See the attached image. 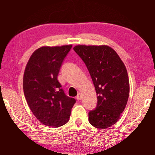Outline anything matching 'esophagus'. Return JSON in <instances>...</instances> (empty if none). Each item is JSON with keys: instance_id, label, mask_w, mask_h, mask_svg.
Wrapping results in <instances>:
<instances>
[{"instance_id": "1", "label": "esophagus", "mask_w": 155, "mask_h": 155, "mask_svg": "<svg viewBox=\"0 0 155 155\" xmlns=\"http://www.w3.org/2000/svg\"><path fill=\"white\" fill-rule=\"evenodd\" d=\"M81 98H82V96H81V94L78 93V95L77 96V99L78 100V101H80V100H81Z\"/></svg>"}]
</instances>
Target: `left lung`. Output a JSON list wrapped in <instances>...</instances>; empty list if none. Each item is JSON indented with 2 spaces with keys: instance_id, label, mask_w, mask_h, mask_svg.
Instances as JSON below:
<instances>
[{
  "instance_id": "1",
  "label": "left lung",
  "mask_w": 155,
  "mask_h": 155,
  "mask_svg": "<svg viewBox=\"0 0 155 155\" xmlns=\"http://www.w3.org/2000/svg\"><path fill=\"white\" fill-rule=\"evenodd\" d=\"M74 51L85 63L96 89L98 103L89 122L98 128L115 124L129 96V79L124 63L111 47L78 45Z\"/></svg>"
}]
</instances>
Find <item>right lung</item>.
I'll return each mask as SVG.
<instances>
[{"mask_svg":"<svg viewBox=\"0 0 155 155\" xmlns=\"http://www.w3.org/2000/svg\"><path fill=\"white\" fill-rule=\"evenodd\" d=\"M72 45L43 46L31 54L23 77V90L33 115L43 124L59 127L69 121L76 100L66 96L57 80Z\"/></svg>","mask_w":155,"mask_h":155,"instance_id":"obj_1","label":"right lung"}]
</instances>
